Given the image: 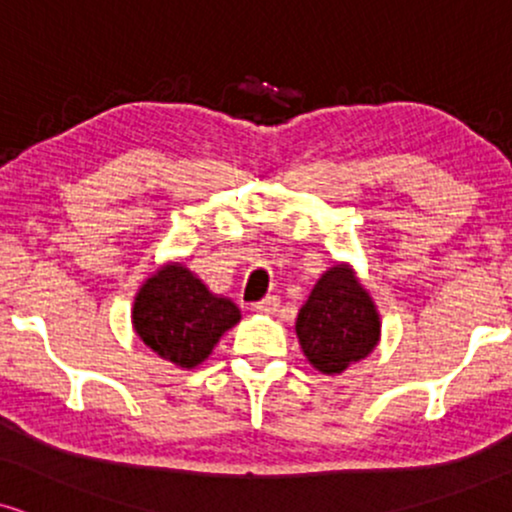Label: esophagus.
Listing matches in <instances>:
<instances>
[{
    "mask_svg": "<svg viewBox=\"0 0 512 512\" xmlns=\"http://www.w3.org/2000/svg\"><path fill=\"white\" fill-rule=\"evenodd\" d=\"M279 305H281V300L276 298V295H267V298H262L260 303L252 305V310H257V312H267V315H272V312L279 310Z\"/></svg>",
    "mask_w": 512,
    "mask_h": 512,
    "instance_id": "esophagus-1",
    "label": "esophagus"
}]
</instances>
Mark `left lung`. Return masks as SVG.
Segmentation results:
<instances>
[{
  "mask_svg": "<svg viewBox=\"0 0 512 512\" xmlns=\"http://www.w3.org/2000/svg\"><path fill=\"white\" fill-rule=\"evenodd\" d=\"M379 315L348 264H336L300 307L295 334L307 360L324 374H341L365 360L379 341Z\"/></svg>",
  "mask_w": 512,
  "mask_h": 512,
  "instance_id": "left-lung-1",
  "label": "left lung"
}]
</instances>
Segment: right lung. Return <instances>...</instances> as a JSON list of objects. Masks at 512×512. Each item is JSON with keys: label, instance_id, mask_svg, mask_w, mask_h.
<instances>
[{"label": "right lung", "instance_id": "obj_1", "mask_svg": "<svg viewBox=\"0 0 512 512\" xmlns=\"http://www.w3.org/2000/svg\"><path fill=\"white\" fill-rule=\"evenodd\" d=\"M240 319L229 298H217L181 264H166L145 281L133 305V326L145 346L178 367H195Z\"/></svg>", "mask_w": 512, "mask_h": 512}]
</instances>
